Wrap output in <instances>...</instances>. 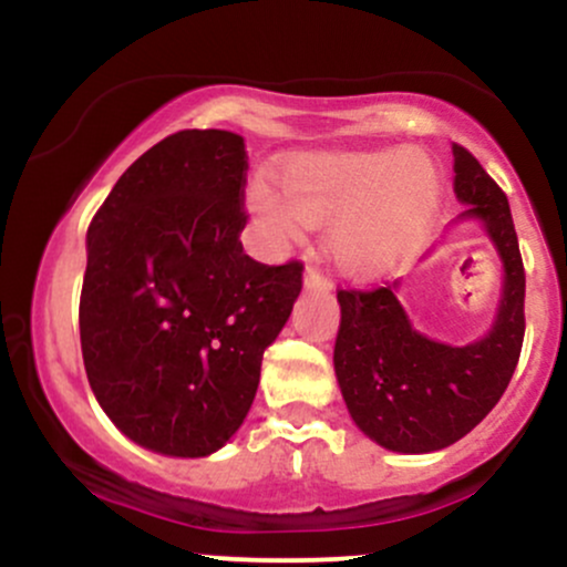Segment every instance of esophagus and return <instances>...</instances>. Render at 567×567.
<instances>
[{
	"mask_svg": "<svg viewBox=\"0 0 567 567\" xmlns=\"http://www.w3.org/2000/svg\"><path fill=\"white\" fill-rule=\"evenodd\" d=\"M303 285H306V288L330 290V288H333V277L324 275L320 266H306V271H303Z\"/></svg>",
	"mask_w": 567,
	"mask_h": 567,
	"instance_id": "1",
	"label": "esophagus"
}]
</instances>
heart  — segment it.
<instances>
[{
    "label": "heart",
    "mask_w": 567,
    "mask_h": 567,
    "mask_svg": "<svg viewBox=\"0 0 567 567\" xmlns=\"http://www.w3.org/2000/svg\"><path fill=\"white\" fill-rule=\"evenodd\" d=\"M437 162L421 148L320 152L296 157L279 188L258 175L247 199L279 239L330 226L333 261L351 275L392 269L421 245L440 205Z\"/></svg>",
    "instance_id": "b5f03b06"
}]
</instances>
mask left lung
<instances>
[{"instance_id": "8db88e82", "label": "left lung", "mask_w": 567, "mask_h": 567, "mask_svg": "<svg viewBox=\"0 0 567 567\" xmlns=\"http://www.w3.org/2000/svg\"><path fill=\"white\" fill-rule=\"evenodd\" d=\"M453 192L504 258V298L493 330L447 347L410 328L394 285L338 290L336 375L354 424L396 453H429L470 434L509 386L525 338V266L506 194L472 152L453 143Z\"/></svg>"}]
</instances>
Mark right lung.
<instances>
[{
	"label": "right lung",
	"instance_id": "add662e5",
	"mask_svg": "<svg viewBox=\"0 0 567 567\" xmlns=\"http://www.w3.org/2000/svg\"><path fill=\"white\" fill-rule=\"evenodd\" d=\"M245 184L237 133L181 130L141 154L90 220L84 370L116 429L148 451L202 458L226 445L303 288L301 261L243 250Z\"/></svg>",
	"mask_w": 567,
	"mask_h": 567
}]
</instances>
